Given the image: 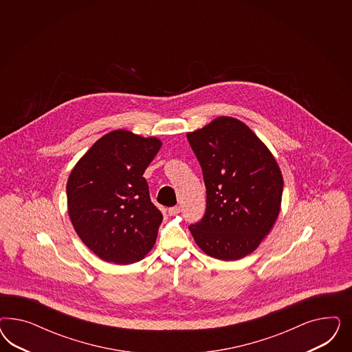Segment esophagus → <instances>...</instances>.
Masks as SVG:
<instances>
[{
	"mask_svg": "<svg viewBox=\"0 0 352 352\" xmlns=\"http://www.w3.org/2000/svg\"><path fill=\"white\" fill-rule=\"evenodd\" d=\"M181 213V206H173L169 209V215H175V214Z\"/></svg>",
	"mask_w": 352,
	"mask_h": 352,
	"instance_id": "esophagus-1",
	"label": "esophagus"
}]
</instances>
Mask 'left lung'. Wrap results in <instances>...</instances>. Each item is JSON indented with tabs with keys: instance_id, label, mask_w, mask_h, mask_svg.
I'll list each match as a JSON object with an SVG mask.
<instances>
[{
	"instance_id": "8db88e82",
	"label": "left lung",
	"mask_w": 352,
	"mask_h": 352,
	"mask_svg": "<svg viewBox=\"0 0 352 352\" xmlns=\"http://www.w3.org/2000/svg\"><path fill=\"white\" fill-rule=\"evenodd\" d=\"M203 170L206 209L188 228L208 256L236 261L254 252L276 221L283 175L244 122L218 118L187 134Z\"/></svg>"
}]
</instances>
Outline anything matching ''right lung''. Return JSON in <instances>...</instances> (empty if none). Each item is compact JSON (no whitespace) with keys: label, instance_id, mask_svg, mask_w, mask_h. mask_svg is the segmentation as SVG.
<instances>
[{"label":"right lung","instance_id":"1","mask_svg":"<svg viewBox=\"0 0 352 352\" xmlns=\"http://www.w3.org/2000/svg\"><path fill=\"white\" fill-rule=\"evenodd\" d=\"M160 148L159 139L115 130L96 140L68 178L75 231L106 262H138L156 243L162 214L143 174Z\"/></svg>","mask_w":352,"mask_h":352}]
</instances>
